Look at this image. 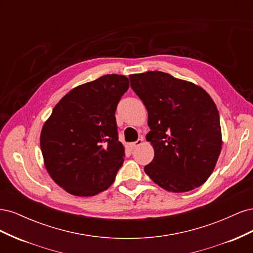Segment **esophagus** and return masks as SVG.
Masks as SVG:
<instances>
[{"label": "esophagus", "mask_w": 253, "mask_h": 253, "mask_svg": "<svg viewBox=\"0 0 253 253\" xmlns=\"http://www.w3.org/2000/svg\"><path fill=\"white\" fill-rule=\"evenodd\" d=\"M142 142H143V139H142V138H139L138 140H136V141L132 142V147H133V148L139 147V145H141V144H142Z\"/></svg>", "instance_id": "obj_1"}]
</instances>
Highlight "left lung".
Here are the masks:
<instances>
[{"label": "left lung", "mask_w": 253, "mask_h": 253, "mask_svg": "<svg viewBox=\"0 0 253 253\" xmlns=\"http://www.w3.org/2000/svg\"><path fill=\"white\" fill-rule=\"evenodd\" d=\"M131 87L148 111L147 140L154 158L144 172L169 192H188L210 177L220 154L219 115L196 84L163 72L129 75Z\"/></svg>", "instance_id": "left-lung-1"}]
</instances>
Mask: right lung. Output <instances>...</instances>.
<instances>
[{
    "mask_svg": "<svg viewBox=\"0 0 253 253\" xmlns=\"http://www.w3.org/2000/svg\"><path fill=\"white\" fill-rule=\"evenodd\" d=\"M129 86L105 75L73 88L53 108L40 136L44 165L66 192L93 196L108 189L124 164L115 112Z\"/></svg>",
    "mask_w": 253,
    "mask_h": 253,
    "instance_id": "right-lung-1",
    "label": "right lung"
}]
</instances>
